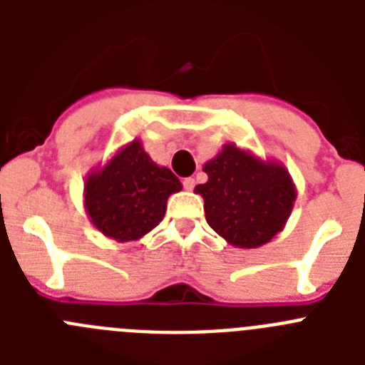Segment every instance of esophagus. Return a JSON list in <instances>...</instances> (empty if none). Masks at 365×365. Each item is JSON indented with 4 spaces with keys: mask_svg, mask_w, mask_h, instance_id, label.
I'll use <instances>...</instances> for the list:
<instances>
[{
    "mask_svg": "<svg viewBox=\"0 0 365 365\" xmlns=\"http://www.w3.org/2000/svg\"><path fill=\"white\" fill-rule=\"evenodd\" d=\"M182 186H185V190H193V186H195V179H192V177H188V179L182 180Z\"/></svg>",
    "mask_w": 365,
    "mask_h": 365,
    "instance_id": "1",
    "label": "esophagus"
}]
</instances>
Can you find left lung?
<instances>
[{
    "mask_svg": "<svg viewBox=\"0 0 365 365\" xmlns=\"http://www.w3.org/2000/svg\"><path fill=\"white\" fill-rule=\"evenodd\" d=\"M202 172L208 180L193 192L205 199L206 222L232 247H263L285 228L296 185L278 160L228 143Z\"/></svg>",
    "mask_w": 365,
    "mask_h": 365,
    "instance_id": "8db88e82",
    "label": "left lung"
}]
</instances>
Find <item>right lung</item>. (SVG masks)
I'll list each match as a JSON object with an SVG mask.
<instances>
[{
    "instance_id": "right-lung-1",
    "label": "right lung",
    "mask_w": 365,
    "mask_h": 365,
    "mask_svg": "<svg viewBox=\"0 0 365 365\" xmlns=\"http://www.w3.org/2000/svg\"><path fill=\"white\" fill-rule=\"evenodd\" d=\"M182 190L180 180L151 160L143 143H131L89 172L83 182V208L98 232L117 241H138L164 219L172 193Z\"/></svg>"
}]
</instances>
